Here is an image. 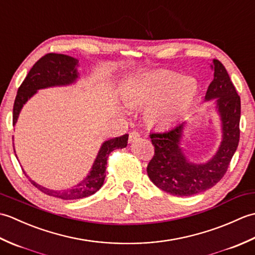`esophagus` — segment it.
Here are the masks:
<instances>
[{
    "mask_svg": "<svg viewBox=\"0 0 255 255\" xmlns=\"http://www.w3.org/2000/svg\"><path fill=\"white\" fill-rule=\"evenodd\" d=\"M140 138V134H139V132L138 131H136V130H133V131H131L130 133H129V142H133V141H136V140H138Z\"/></svg>",
    "mask_w": 255,
    "mask_h": 255,
    "instance_id": "esophagus-1",
    "label": "esophagus"
}]
</instances>
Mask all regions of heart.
Instances as JSON below:
<instances>
[{
  "label": "heart",
  "instance_id": "b5f03b06",
  "mask_svg": "<svg viewBox=\"0 0 255 255\" xmlns=\"http://www.w3.org/2000/svg\"><path fill=\"white\" fill-rule=\"evenodd\" d=\"M196 92L197 83L194 79L156 71L129 81L122 92V97L130 108L150 105L145 113L148 123L152 126L166 127L186 110Z\"/></svg>",
  "mask_w": 255,
  "mask_h": 255
}]
</instances>
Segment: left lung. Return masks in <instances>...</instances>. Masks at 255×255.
Segmentation results:
<instances>
[{"mask_svg": "<svg viewBox=\"0 0 255 255\" xmlns=\"http://www.w3.org/2000/svg\"><path fill=\"white\" fill-rule=\"evenodd\" d=\"M214 80L205 102L214 101L221 122V142L213 158L205 163H194L184 153L181 141L186 122L164 132L150 133L154 155L147 173L155 186L175 196H192L216 185L226 174L239 144L241 102L224 64L214 59L210 64Z\"/></svg>", "mask_w": 255, "mask_h": 255, "instance_id": "1", "label": "left lung"}]
</instances>
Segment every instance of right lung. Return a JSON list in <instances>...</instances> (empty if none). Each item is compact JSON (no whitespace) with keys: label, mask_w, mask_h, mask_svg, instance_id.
Returning a JSON list of instances; mask_svg holds the SVG:
<instances>
[{"label":"right lung","mask_w":255,"mask_h":255,"mask_svg":"<svg viewBox=\"0 0 255 255\" xmlns=\"http://www.w3.org/2000/svg\"><path fill=\"white\" fill-rule=\"evenodd\" d=\"M78 67V59L67 55H61V53H48V55L40 58L32 66L23 83L18 88L13 107V126L17 123L21 108L30 97L37 93L38 90L52 88V86H67L77 82L79 79ZM127 141L128 134L126 133L124 136L106 140L103 142L88 176L71 188L60 189V191L47 188L30 180V177L25 172L24 173L29 178L32 185L39 189L40 192L49 195V196L61 198L63 200L88 197L99 191L104 184L108 155L113 150L127 147Z\"/></svg>","instance_id":"add662e5"}]
</instances>
